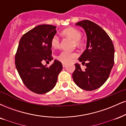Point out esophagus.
<instances>
[{
    "label": "esophagus",
    "instance_id": "obj_1",
    "mask_svg": "<svg viewBox=\"0 0 126 126\" xmlns=\"http://www.w3.org/2000/svg\"><path fill=\"white\" fill-rule=\"evenodd\" d=\"M62 65H63V67H65L66 66V64H65V63H63V64H62Z\"/></svg>",
    "mask_w": 126,
    "mask_h": 126
}]
</instances>
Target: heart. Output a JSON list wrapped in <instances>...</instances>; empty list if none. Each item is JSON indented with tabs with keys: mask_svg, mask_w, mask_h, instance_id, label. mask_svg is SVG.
<instances>
[{
	"mask_svg": "<svg viewBox=\"0 0 126 126\" xmlns=\"http://www.w3.org/2000/svg\"><path fill=\"white\" fill-rule=\"evenodd\" d=\"M63 34L69 37L75 41V43L77 46L79 47L82 45V41L81 39L82 34L79 30L73 28H69L63 30ZM51 46L53 48H57L60 46V40L59 36L54 35L53 36L51 40ZM78 53L76 52H69L67 51H62L57 56V60L63 63H70L73 59L78 56Z\"/></svg>",
	"mask_w": 126,
	"mask_h": 126,
	"instance_id": "heart-1",
	"label": "heart"
}]
</instances>
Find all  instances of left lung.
I'll return each instance as SVG.
<instances>
[{
  "label": "left lung",
  "mask_w": 126,
  "mask_h": 126,
  "mask_svg": "<svg viewBox=\"0 0 126 126\" xmlns=\"http://www.w3.org/2000/svg\"><path fill=\"white\" fill-rule=\"evenodd\" d=\"M76 25L84 29L87 35L86 49L79 58L86 68L82 70L79 63L75 64L73 79L83 90H96L108 79L114 65V46L107 33L92 21L84 20Z\"/></svg>",
  "instance_id": "obj_1"
}]
</instances>
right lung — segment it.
I'll use <instances>...</instances> for the list:
<instances>
[{"label":"right lung","instance_id":"1","mask_svg":"<svg viewBox=\"0 0 126 126\" xmlns=\"http://www.w3.org/2000/svg\"><path fill=\"white\" fill-rule=\"evenodd\" d=\"M56 27L41 25L21 37L15 55V65L25 85L32 92L45 94L53 89L62 70L61 62L54 60L49 67L43 62L53 60L51 40Z\"/></svg>","mask_w":126,"mask_h":126}]
</instances>
